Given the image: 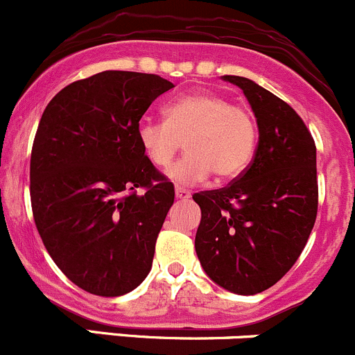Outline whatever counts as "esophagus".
<instances>
[{
    "label": "esophagus",
    "instance_id": "34e87169",
    "mask_svg": "<svg viewBox=\"0 0 355 355\" xmlns=\"http://www.w3.org/2000/svg\"><path fill=\"white\" fill-rule=\"evenodd\" d=\"M191 196V191L186 188H181V186H176V198L179 200H188Z\"/></svg>",
    "mask_w": 355,
    "mask_h": 355
}]
</instances>
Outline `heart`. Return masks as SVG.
<instances>
[{
    "instance_id": "heart-1",
    "label": "heart",
    "mask_w": 355,
    "mask_h": 355,
    "mask_svg": "<svg viewBox=\"0 0 355 355\" xmlns=\"http://www.w3.org/2000/svg\"><path fill=\"white\" fill-rule=\"evenodd\" d=\"M166 122L145 121L138 141L157 169H167L184 141L186 155L169 171L178 182H198L216 174L240 176L254 159L259 128L254 112L212 91L186 94L164 110Z\"/></svg>"
}]
</instances>
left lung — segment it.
<instances>
[{
  "label": "left lung",
  "instance_id": "8db88e82",
  "mask_svg": "<svg viewBox=\"0 0 355 355\" xmlns=\"http://www.w3.org/2000/svg\"><path fill=\"white\" fill-rule=\"evenodd\" d=\"M252 105L259 145L250 166L227 186L193 200L202 220L195 250L203 271L223 288L255 295L292 269L318 216L315 145L286 101L240 76H224Z\"/></svg>",
  "mask_w": 355,
  "mask_h": 355
}]
</instances>
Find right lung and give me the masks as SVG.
<instances>
[{"label": "right lung", "instance_id": "add662e5", "mask_svg": "<svg viewBox=\"0 0 355 355\" xmlns=\"http://www.w3.org/2000/svg\"><path fill=\"white\" fill-rule=\"evenodd\" d=\"M174 84L105 70L63 87L44 108L31 153V205L60 271L84 292L141 285L174 203V184L145 157L138 128Z\"/></svg>", "mask_w": 355, "mask_h": 355}]
</instances>
